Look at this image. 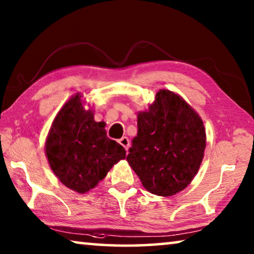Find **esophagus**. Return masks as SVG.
Instances as JSON below:
<instances>
[{
	"mask_svg": "<svg viewBox=\"0 0 254 254\" xmlns=\"http://www.w3.org/2000/svg\"><path fill=\"white\" fill-rule=\"evenodd\" d=\"M119 143L122 145V147L126 148V150L128 149V147H130V140H128L127 136H123L121 137V139L119 140Z\"/></svg>",
	"mask_w": 254,
	"mask_h": 254,
	"instance_id": "obj_1",
	"label": "esophagus"
}]
</instances>
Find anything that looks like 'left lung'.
Here are the masks:
<instances>
[{
	"instance_id": "obj_1",
	"label": "left lung",
	"mask_w": 254,
	"mask_h": 254,
	"mask_svg": "<svg viewBox=\"0 0 254 254\" xmlns=\"http://www.w3.org/2000/svg\"><path fill=\"white\" fill-rule=\"evenodd\" d=\"M205 147L198 114L177 94L161 89L149 111L137 115V135L127 160L151 194L173 196L195 177Z\"/></svg>"
}]
</instances>
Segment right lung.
I'll use <instances>...</instances> for the list:
<instances>
[{
    "mask_svg": "<svg viewBox=\"0 0 254 254\" xmlns=\"http://www.w3.org/2000/svg\"><path fill=\"white\" fill-rule=\"evenodd\" d=\"M104 127L84 109L79 95L59 111L47 139L46 154L54 174L66 187L84 194L126 158V150L106 135Z\"/></svg>",
    "mask_w": 254,
    "mask_h": 254,
    "instance_id": "right-lung-1",
    "label": "right lung"
}]
</instances>
